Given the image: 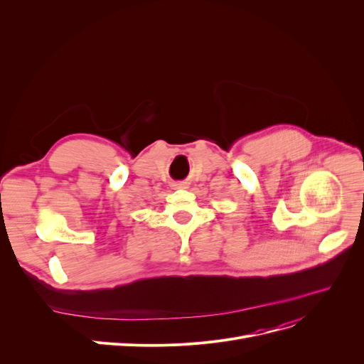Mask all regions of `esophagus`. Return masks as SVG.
Returning a JSON list of instances; mask_svg holds the SVG:
<instances>
[{
  "mask_svg": "<svg viewBox=\"0 0 364 364\" xmlns=\"http://www.w3.org/2000/svg\"><path fill=\"white\" fill-rule=\"evenodd\" d=\"M172 187H174V188H187V184L184 181H177V183L172 184Z\"/></svg>",
  "mask_w": 364,
  "mask_h": 364,
  "instance_id": "34e87169",
  "label": "esophagus"
}]
</instances>
